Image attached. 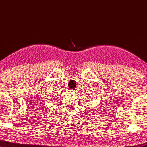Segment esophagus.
Returning a JSON list of instances; mask_svg holds the SVG:
<instances>
[{
	"instance_id": "obj_1",
	"label": "esophagus",
	"mask_w": 147,
	"mask_h": 147,
	"mask_svg": "<svg viewBox=\"0 0 147 147\" xmlns=\"http://www.w3.org/2000/svg\"><path fill=\"white\" fill-rule=\"evenodd\" d=\"M70 92H71V93L72 94H76L75 93H76V90H73V89H71L70 90Z\"/></svg>"
}]
</instances>
